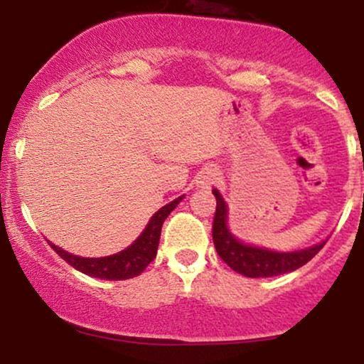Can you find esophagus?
<instances>
[{"instance_id": "1", "label": "esophagus", "mask_w": 364, "mask_h": 364, "mask_svg": "<svg viewBox=\"0 0 364 364\" xmlns=\"http://www.w3.org/2000/svg\"><path fill=\"white\" fill-rule=\"evenodd\" d=\"M217 176H219V173H217L214 166H205V168L198 173L196 185H198V188H210L212 185H215Z\"/></svg>"}]
</instances>
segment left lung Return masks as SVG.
Here are the masks:
<instances>
[{"label":"left lung","mask_w":364,"mask_h":364,"mask_svg":"<svg viewBox=\"0 0 364 364\" xmlns=\"http://www.w3.org/2000/svg\"><path fill=\"white\" fill-rule=\"evenodd\" d=\"M212 193L215 195L217 200L214 223H212V237H214L217 253L232 270L246 275V277H274V275L292 272L310 262L325 246L323 241V243L301 250V252L277 253L243 245L229 232L228 224H225L228 207H225L223 196L217 190H212Z\"/></svg>","instance_id":"1"}]
</instances>
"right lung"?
I'll list each match as a JSON object with an SVG mask.
<instances>
[{
	"label": "right lung",
	"instance_id": "right-lung-1",
	"mask_svg": "<svg viewBox=\"0 0 364 364\" xmlns=\"http://www.w3.org/2000/svg\"><path fill=\"white\" fill-rule=\"evenodd\" d=\"M183 196L174 200V202L168 203L157 210L152 215L147 228L144 229L139 240L135 241L132 246H128L123 252L111 255V257L104 258H82L75 257L72 253H66L65 250L58 248L56 245H51V248L56 252L60 257L65 260L68 265H72L73 269L80 270V272L90 275V277L97 279H107V281H124V279H132L140 275L145 270V267L156 258L157 246H159V237H161V229L164 224L166 217H168L173 208L178 205L179 200Z\"/></svg>",
	"mask_w": 364,
	"mask_h": 364
}]
</instances>
